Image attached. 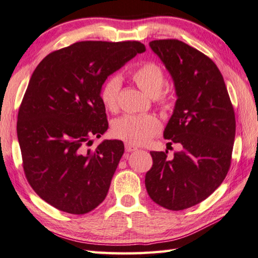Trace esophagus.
<instances>
[{"label": "esophagus", "mask_w": 258, "mask_h": 258, "mask_svg": "<svg viewBox=\"0 0 258 258\" xmlns=\"http://www.w3.org/2000/svg\"><path fill=\"white\" fill-rule=\"evenodd\" d=\"M124 148H125V152H128V153L134 152V150H137V147H136V146L131 145L129 143H127V144L124 145Z\"/></svg>", "instance_id": "obj_1"}]
</instances>
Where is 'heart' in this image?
<instances>
[{
    "mask_svg": "<svg viewBox=\"0 0 258 258\" xmlns=\"http://www.w3.org/2000/svg\"><path fill=\"white\" fill-rule=\"evenodd\" d=\"M131 79L146 94L155 98L160 109L166 111L172 108L174 96L169 91H162L165 84L164 72L158 64L147 61L131 72ZM121 79L112 75L106 79L100 89V100L106 110L115 112L119 108V93ZM162 124L153 114H125L115 119L112 123V135L115 138L129 144L143 145L159 134Z\"/></svg>",
    "mask_w": 258,
    "mask_h": 258,
    "instance_id": "b5f03b06",
    "label": "heart"
}]
</instances>
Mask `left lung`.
<instances>
[{"label": "left lung", "mask_w": 258, "mask_h": 258, "mask_svg": "<svg viewBox=\"0 0 258 258\" xmlns=\"http://www.w3.org/2000/svg\"><path fill=\"white\" fill-rule=\"evenodd\" d=\"M173 77L176 104L164 131L181 144L174 153L150 152L153 166L145 185L150 199L173 211L211 196L229 171L236 134L234 106L221 73L205 53L177 39L149 42Z\"/></svg>", "instance_id": "8db88e82"}]
</instances>
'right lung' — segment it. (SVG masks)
<instances>
[{"label":"right lung","mask_w":258,"mask_h":258,"mask_svg":"<svg viewBox=\"0 0 258 258\" xmlns=\"http://www.w3.org/2000/svg\"><path fill=\"white\" fill-rule=\"evenodd\" d=\"M145 50L139 41H80L50 52L33 72L19 108L18 140L28 183L53 208L84 215L105 199L124 146L104 140L87 148L109 127L100 89Z\"/></svg>","instance_id":"obj_1"}]
</instances>
